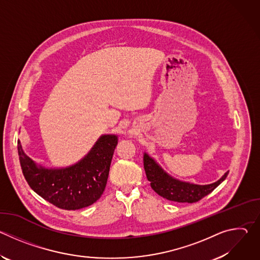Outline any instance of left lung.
I'll return each instance as SVG.
<instances>
[{
  "mask_svg": "<svg viewBox=\"0 0 260 260\" xmlns=\"http://www.w3.org/2000/svg\"><path fill=\"white\" fill-rule=\"evenodd\" d=\"M144 169L151 188L164 199L177 203H197L211 193L219 184L225 180L226 172L218 181L208 185H198L183 182L166 173L160 166L147 153H144Z\"/></svg>",
  "mask_w": 260,
  "mask_h": 260,
  "instance_id": "obj_1",
  "label": "left lung"
}]
</instances>
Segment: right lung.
I'll return each instance as SVG.
<instances>
[{
    "mask_svg": "<svg viewBox=\"0 0 260 260\" xmlns=\"http://www.w3.org/2000/svg\"><path fill=\"white\" fill-rule=\"evenodd\" d=\"M117 142V136L104 135L85 157L61 169L37 165L24 153L19 140L17 149L23 176L36 193L59 209L79 210L103 194Z\"/></svg>",
    "mask_w": 260,
    "mask_h": 260,
    "instance_id": "1",
    "label": "right lung"
}]
</instances>
